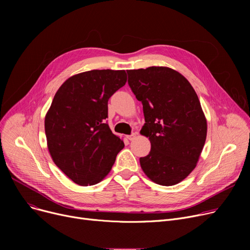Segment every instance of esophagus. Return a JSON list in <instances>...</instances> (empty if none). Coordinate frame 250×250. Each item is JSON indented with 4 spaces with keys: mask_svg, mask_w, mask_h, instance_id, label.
Here are the masks:
<instances>
[{
    "mask_svg": "<svg viewBox=\"0 0 250 250\" xmlns=\"http://www.w3.org/2000/svg\"><path fill=\"white\" fill-rule=\"evenodd\" d=\"M126 138H127V140H129V141H133V140L136 138V134H135V133H133L132 135H128V136H126Z\"/></svg>",
    "mask_w": 250,
    "mask_h": 250,
    "instance_id": "1",
    "label": "esophagus"
}]
</instances>
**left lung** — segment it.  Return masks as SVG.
<instances>
[{
  "instance_id": "obj_1",
  "label": "left lung",
  "mask_w": 250,
  "mask_h": 250,
  "mask_svg": "<svg viewBox=\"0 0 250 250\" xmlns=\"http://www.w3.org/2000/svg\"><path fill=\"white\" fill-rule=\"evenodd\" d=\"M128 86L142 102L151 151L141 157L143 171L157 185H177L195 168L207 138L198 95L178 72L166 67L128 70Z\"/></svg>"
}]
</instances>
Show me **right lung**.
Returning <instances> with one entry per match:
<instances>
[{
  "instance_id": "1",
  "label": "right lung",
  "mask_w": 250,
  "mask_h": 250,
  "mask_svg": "<svg viewBox=\"0 0 250 250\" xmlns=\"http://www.w3.org/2000/svg\"><path fill=\"white\" fill-rule=\"evenodd\" d=\"M125 70H92L69 78L57 91L44 128L52 160L79 186L106 176L124 142L106 122L108 99L125 85Z\"/></svg>"
}]
</instances>
